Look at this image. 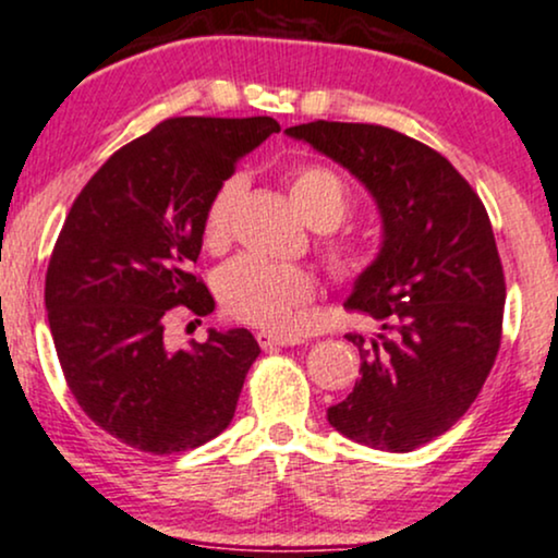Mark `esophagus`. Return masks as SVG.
I'll return each mask as SVG.
<instances>
[{"label":"esophagus","mask_w":558,"mask_h":558,"mask_svg":"<svg viewBox=\"0 0 558 558\" xmlns=\"http://www.w3.org/2000/svg\"><path fill=\"white\" fill-rule=\"evenodd\" d=\"M255 339H258V344L264 347V350H274V347H287V344L300 342L298 337H287V333H277V331H258L255 333Z\"/></svg>","instance_id":"34e87169"}]
</instances>
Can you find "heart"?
I'll use <instances>...</instances> for the list:
<instances>
[{"label": "heart", "mask_w": 558, "mask_h": 558, "mask_svg": "<svg viewBox=\"0 0 558 558\" xmlns=\"http://www.w3.org/2000/svg\"><path fill=\"white\" fill-rule=\"evenodd\" d=\"M242 193L240 177H229L216 187L203 214V242L208 247L225 245L232 227L234 206ZM290 195L298 211L313 229H333L350 208V190L329 167L305 163L290 174ZM331 266L342 277H360L373 264L368 247L333 245ZM316 292V281L300 266L242 255L229 260L216 277V294L227 316L260 329H287L298 316L300 305Z\"/></svg>", "instance_id": "b5f03b06"}]
</instances>
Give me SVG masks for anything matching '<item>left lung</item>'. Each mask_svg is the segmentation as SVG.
Returning a JSON list of instances; mask_svg holds the SVG:
<instances>
[{
    "label": "left lung",
    "instance_id": "left-lung-1",
    "mask_svg": "<svg viewBox=\"0 0 558 558\" xmlns=\"http://www.w3.org/2000/svg\"><path fill=\"white\" fill-rule=\"evenodd\" d=\"M284 133L344 167L381 216V247L347 298L381 331L350 337L360 378L326 417L365 447H423L470 410L501 344L507 287L486 208L438 150L397 130L318 120Z\"/></svg>",
    "mask_w": 558,
    "mask_h": 558
}]
</instances>
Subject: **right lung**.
Returning <instances> with one entry per match:
<instances>
[{
  "instance_id": "1",
  "label": "right lung",
  "mask_w": 558,
  "mask_h": 558,
  "mask_svg": "<svg viewBox=\"0 0 558 558\" xmlns=\"http://www.w3.org/2000/svg\"><path fill=\"white\" fill-rule=\"evenodd\" d=\"M279 122L174 117L111 154L72 203L46 271V313L72 397L109 436L150 454L211 441L232 423L260 347L247 329H208L167 350L163 324L185 305L214 313L190 274L203 214Z\"/></svg>"
}]
</instances>
